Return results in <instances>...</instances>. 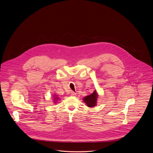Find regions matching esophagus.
Segmentation results:
<instances>
[{"label": "esophagus", "mask_w": 153, "mask_h": 153, "mask_svg": "<svg viewBox=\"0 0 153 153\" xmlns=\"http://www.w3.org/2000/svg\"><path fill=\"white\" fill-rule=\"evenodd\" d=\"M71 96H76V93H74V91H72L71 93Z\"/></svg>", "instance_id": "obj_1"}]
</instances>
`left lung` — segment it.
Segmentation results:
<instances>
[{
	"label": "left lung",
	"instance_id": "1",
	"mask_svg": "<svg viewBox=\"0 0 153 153\" xmlns=\"http://www.w3.org/2000/svg\"><path fill=\"white\" fill-rule=\"evenodd\" d=\"M97 97H98V94L96 91L95 90L91 94L85 97L83 100L88 107L93 108L96 105Z\"/></svg>",
	"mask_w": 153,
	"mask_h": 153
}]
</instances>
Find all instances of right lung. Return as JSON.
Listing matches in <instances>:
<instances>
[{
    "instance_id": "right-lung-1",
    "label": "right lung",
    "mask_w": 153,
    "mask_h": 153,
    "mask_svg": "<svg viewBox=\"0 0 153 153\" xmlns=\"http://www.w3.org/2000/svg\"><path fill=\"white\" fill-rule=\"evenodd\" d=\"M54 103H56V102H57V100H59V98L56 96V95H55V96H54Z\"/></svg>"
}]
</instances>
